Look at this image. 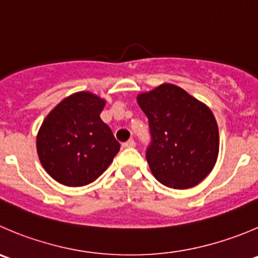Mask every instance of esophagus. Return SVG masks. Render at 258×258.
<instances>
[{"label": "esophagus", "mask_w": 258, "mask_h": 258, "mask_svg": "<svg viewBox=\"0 0 258 258\" xmlns=\"http://www.w3.org/2000/svg\"><path fill=\"white\" fill-rule=\"evenodd\" d=\"M122 146H123L124 149H132V147L136 146V142H135L134 140L131 139V140H128V141H127V142H124V144L122 145Z\"/></svg>", "instance_id": "obj_1"}]
</instances>
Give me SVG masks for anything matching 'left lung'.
I'll return each instance as SVG.
<instances>
[{
    "label": "left lung",
    "mask_w": 258,
    "mask_h": 258,
    "mask_svg": "<svg viewBox=\"0 0 258 258\" xmlns=\"http://www.w3.org/2000/svg\"><path fill=\"white\" fill-rule=\"evenodd\" d=\"M137 103L149 118L152 141L146 159L152 175L172 189H189L206 179L219 154L211 108L170 83L140 93Z\"/></svg>",
    "instance_id": "left-lung-1"
}]
</instances>
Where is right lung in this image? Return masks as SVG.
<instances>
[{"instance_id":"1","label":"right lung","mask_w":258,"mask_h":258,"mask_svg":"<svg viewBox=\"0 0 258 258\" xmlns=\"http://www.w3.org/2000/svg\"><path fill=\"white\" fill-rule=\"evenodd\" d=\"M106 99L91 92L66 97L49 112L36 136L45 171L67 186L98 179L119 151L111 128L101 119Z\"/></svg>"}]
</instances>
